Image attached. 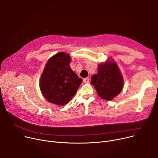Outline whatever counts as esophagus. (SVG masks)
<instances>
[{"label": "esophagus", "instance_id": "esophagus-1", "mask_svg": "<svg viewBox=\"0 0 158 158\" xmlns=\"http://www.w3.org/2000/svg\"><path fill=\"white\" fill-rule=\"evenodd\" d=\"M89 82V78H88V77L85 78V79H83V82H84V83H88V82Z\"/></svg>", "mask_w": 158, "mask_h": 158}]
</instances>
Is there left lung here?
I'll list each match as a JSON object with an SVG mask.
<instances>
[{"label":"left lung","mask_w":158,"mask_h":158,"mask_svg":"<svg viewBox=\"0 0 158 158\" xmlns=\"http://www.w3.org/2000/svg\"><path fill=\"white\" fill-rule=\"evenodd\" d=\"M91 79V84L94 86L98 95L106 101H111L117 96L123 85L117 64L111 61L99 64L97 74H94Z\"/></svg>","instance_id":"obj_1"}]
</instances>
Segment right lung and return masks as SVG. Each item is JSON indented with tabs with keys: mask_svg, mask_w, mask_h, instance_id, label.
Wrapping results in <instances>:
<instances>
[{
	"mask_svg": "<svg viewBox=\"0 0 158 158\" xmlns=\"http://www.w3.org/2000/svg\"><path fill=\"white\" fill-rule=\"evenodd\" d=\"M70 57L60 52L51 57L41 75L40 87L45 98L51 103L63 106L76 94L82 83L70 67Z\"/></svg>",
	"mask_w": 158,
	"mask_h": 158,
	"instance_id": "add662e5",
	"label": "right lung"
}]
</instances>
